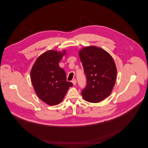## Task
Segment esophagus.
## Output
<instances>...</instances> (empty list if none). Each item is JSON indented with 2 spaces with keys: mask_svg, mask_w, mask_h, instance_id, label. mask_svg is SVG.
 <instances>
[{
  "mask_svg": "<svg viewBox=\"0 0 148 148\" xmlns=\"http://www.w3.org/2000/svg\"><path fill=\"white\" fill-rule=\"evenodd\" d=\"M72 83L73 84V85H76V83H77V81H76V79H73V80H72Z\"/></svg>",
  "mask_w": 148,
  "mask_h": 148,
  "instance_id": "1",
  "label": "esophagus"
}]
</instances>
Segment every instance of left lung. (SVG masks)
Segmentation results:
<instances>
[{
    "instance_id": "1",
    "label": "left lung",
    "mask_w": 148,
    "mask_h": 148,
    "mask_svg": "<svg viewBox=\"0 0 148 148\" xmlns=\"http://www.w3.org/2000/svg\"><path fill=\"white\" fill-rule=\"evenodd\" d=\"M79 56L87 79L82 95L88 102H99L110 95L115 85L117 69L114 60L108 52L96 46L84 47Z\"/></svg>"
}]
</instances>
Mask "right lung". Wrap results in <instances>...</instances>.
I'll use <instances>...</instances> for the list:
<instances>
[{
    "instance_id": "right-lung-1",
    "label": "right lung",
    "mask_w": 148,
    "mask_h": 148,
    "mask_svg": "<svg viewBox=\"0 0 148 148\" xmlns=\"http://www.w3.org/2000/svg\"><path fill=\"white\" fill-rule=\"evenodd\" d=\"M65 51H48L40 56L31 70V79L38 96L48 105L59 104L72 83L67 82L65 71L59 63Z\"/></svg>"
}]
</instances>
